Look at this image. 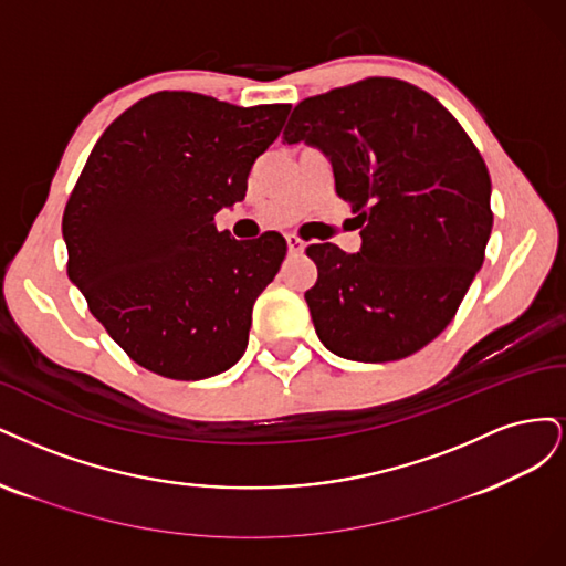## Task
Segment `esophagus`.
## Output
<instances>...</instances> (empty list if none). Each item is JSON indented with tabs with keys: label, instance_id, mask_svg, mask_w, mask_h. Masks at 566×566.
I'll use <instances>...</instances> for the list:
<instances>
[{
	"label": "esophagus",
	"instance_id": "34e87169",
	"mask_svg": "<svg viewBox=\"0 0 566 566\" xmlns=\"http://www.w3.org/2000/svg\"><path fill=\"white\" fill-rule=\"evenodd\" d=\"M286 249H289V253H301L303 240H298L296 234H286Z\"/></svg>",
	"mask_w": 566,
	"mask_h": 566
}]
</instances>
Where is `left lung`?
I'll return each instance as SVG.
<instances>
[{"mask_svg":"<svg viewBox=\"0 0 566 566\" xmlns=\"http://www.w3.org/2000/svg\"><path fill=\"white\" fill-rule=\"evenodd\" d=\"M282 138L329 157L361 228L357 253L305 249L317 265L305 301L324 348L355 361L426 348L453 319L494 226L475 143L428 91L392 77L301 101Z\"/></svg>","mask_w":566,"mask_h":566,"instance_id":"8db88e82","label":"left lung"}]
</instances>
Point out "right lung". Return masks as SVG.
<instances>
[{
  "instance_id": "1",
  "label": "right lung",
  "mask_w": 566,
  "mask_h": 566,
  "mask_svg": "<svg viewBox=\"0 0 566 566\" xmlns=\"http://www.w3.org/2000/svg\"><path fill=\"white\" fill-rule=\"evenodd\" d=\"M289 111L157 91L91 150L63 211L67 277L143 369L202 380L244 355L253 303L286 242L280 232L237 242L213 216L244 199Z\"/></svg>"
}]
</instances>
